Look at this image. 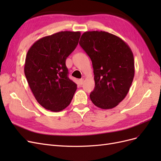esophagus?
Listing matches in <instances>:
<instances>
[{
    "instance_id": "obj_1",
    "label": "esophagus",
    "mask_w": 161,
    "mask_h": 161,
    "mask_svg": "<svg viewBox=\"0 0 161 161\" xmlns=\"http://www.w3.org/2000/svg\"><path fill=\"white\" fill-rule=\"evenodd\" d=\"M83 82H84V79H81L79 80V84L80 85H82V84H83Z\"/></svg>"
}]
</instances>
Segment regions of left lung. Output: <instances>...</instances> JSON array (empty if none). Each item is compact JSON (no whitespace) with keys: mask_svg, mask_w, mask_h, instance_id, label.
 <instances>
[{"mask_svg":"<svg viewBox=\"0 0 161 161\" xmlns=\"http://www.w3.org/2000/svg\"><path fill=\"white\" fill-rule=\"evenodd\" d=\"M92 61L95 89L90 99L103 109H112L127 95L134 76L132 51L124 41L105 31H86L79 42Z\"/></svg>","mask_w":161,"mask_h":161,"instance_id":"8db88e82","label":"left lung"}]
</instances>
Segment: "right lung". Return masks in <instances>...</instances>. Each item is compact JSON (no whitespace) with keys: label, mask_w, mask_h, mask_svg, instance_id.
Instances as JSON below:
<instances>
[{"label":"right lung","mask_w":161,"mask_h":161,"mask_svg":"<svg viewBox=\"0 0 161 161\" xmlns=\"http://www.w3.org/2000/svg\"><path fill=\"white\" fill-rule=\"evenodd\" d=\"M80 37V31H60L38 40L27 52L25 77L36 99L47 110L64 109L73 98L77 85L68 76L66 60Z\"/></svg>","instance_id":"right-lung-1"}]
</instances>
